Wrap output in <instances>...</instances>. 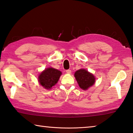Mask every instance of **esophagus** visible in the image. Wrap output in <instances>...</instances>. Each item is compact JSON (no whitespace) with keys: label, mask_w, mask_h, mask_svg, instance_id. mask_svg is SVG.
<instances>
[{"label":"esophagus","mask_w":133,"mask_h":133,"mask_svg":"<svg viewBox=\"0 0 133 133\" xmlns=\"http://www.w3.org/2000/svg\"><path fill=\"white\" fill-rule=\"evenodd\" d=\"M66 73H69V74H70V73H71V70H70V69L67 70H66Z\"/></svg>","instance_id":"1"}]
</instances>
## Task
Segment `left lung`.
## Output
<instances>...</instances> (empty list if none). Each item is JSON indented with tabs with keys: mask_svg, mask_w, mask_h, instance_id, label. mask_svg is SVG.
<instances>
[{
	"mask_svg": "<svg viewBox=\"0 0 133 133\" xmlns=\"http://www.w3.org/2000/svg\"><path fill=\"white\" fill-rule=\"evenodd\" d=\"M75 76L80 87L83 90H87L95 82L94 76L85 69H80L76 71Z\"/></svg>",
	"mask_w": 133,
	"mask_h": 133,
	"instance_id": "left-lung-1",
	"label": "left lung"
}]
</instances>
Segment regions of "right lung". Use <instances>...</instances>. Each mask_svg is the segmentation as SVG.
Wrapping results in <instances>:
<instances>
[{
  "mask_svg": "<svg viewBox=\"0 0 133 133\" xmlns=\"http://www.w3.org/2000/svg\"><path fill=\"white\" fill-rule=\"evenodd\" d=\"M61 75L62 72L57 69L48 68L39 75V82L44 88L50 89L57 83Z\"/></svg>",
  "mask_w": 133,
  "mask_h": 133,
  "instance_id": "obj_1",
  "label": "right lung"
}]
</instances>
